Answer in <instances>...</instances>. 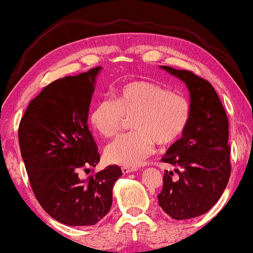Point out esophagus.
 <instances>
[{
  "instance_id": "obj_1",
  "label": "esophagus",
  "mask_w": 253,
  "mask_h": 253,
  "mask_svg": "<svg viewBox=\"0 0 253 253\" xmlns=\"http://www.w3.org/2000/svg\"><path fill=\"white\" fill-rule=\"evenodd\" d=\"M136 170H137V169L134 168V167H123L122 168V171L124 172V174H129V172H134Z\"/></svg>"
}]
</instances>
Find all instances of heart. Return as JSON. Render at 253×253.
Masks as SVG:
<instances>
[{
    "instance_id": "b5f03b06",
    "label": "heart",
    "mask_w": 253,
    "mask_h": 253,
    "mask_svg": "<svg viewBox=\"0 0 253 253\" xmlns=\"http://www.w3.org/2000/svg\"><path fill=\"white\" fill-rule=\"evenodd\" d=\"M104 96L89 115L93 127L105 137L122 129L126 117L134 131L117 137L105 148L109 163L135 167L154 152L156 143L169 145L182 136L191 120V104L184 96L154 83L134 81Z\"/></svg>"
}]
</instances>
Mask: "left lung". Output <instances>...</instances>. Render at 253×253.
<instances>
[{
  "mask_svg": "<svg viewBox=\"0 0 253 253\" xmlns=\"http://www.w3.org/2000/svg\"><path fill=\"white\" fill-rule=\"evenodd\" d=\"M161 68L185 83L192 114L183 136L161 158L175 169L165 170L158 201L174 219H191L212 208L227 186L231 176L228 119L208 81L188 70Z\"/></svg>",
  "mask_w": 253,
  "mask_h": 253,
  "instance_id": "8db88e82",
  "label": "left lung"
}]
</instances>
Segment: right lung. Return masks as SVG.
<instances>
[{
    "label": "right lung",
    "instance_id": "add662e5",
    "mask_svg": "<svg viewBox=\"0 0 253 253\" xmlns=\"http://www.w3.org/2000/svg\"><path fill=\"white\" fill-rule=\"evenodd\" d=\"M101 67L56 79L30 101L19 125L21 157L34 194L52 218L68 226L95 225L109 212L123 175L111 165L82 178L100 161L87 125Z\"/></svg>",
    "mask_w": 253,
    "mask_h": 253
}]
</instances>
